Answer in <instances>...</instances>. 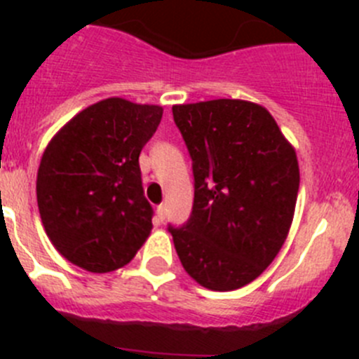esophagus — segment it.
<instances>
[{"label":"esophagus","instance_id":"esophagus-1","mask_svg":"<svg viewBox=\"0 0 359 359\" xmlns=\"http://www.w3.org/2000/svg\"><path fill=\"white\" fill-rule=\"evenodd\" d=\"M165 205H158L156 207V221L158 223H163L165 221Z\"/></svg>","mask_w":359,"mask_h":359}]
</instances>
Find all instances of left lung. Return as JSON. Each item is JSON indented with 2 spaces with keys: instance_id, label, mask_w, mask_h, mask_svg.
<instances>
[{
  "instance_id": "8db88e82",
  "label": "left lung",
  "mask_w": 359,
  "mask_h": 359,
  "mask_svg": "<svg viewBox=\"0 0 359 359\" xmlns=\"http://www.w3.org/2000/svg\"><path fill=\"white\" fill-rule=\"evenodd\" d=\"M192 160L194 205L169 224L187 273L212 291L255 280L286 241L300 172L294 149L259 104L219 98L172 107Z\"/></svg>"
}]
</instances>
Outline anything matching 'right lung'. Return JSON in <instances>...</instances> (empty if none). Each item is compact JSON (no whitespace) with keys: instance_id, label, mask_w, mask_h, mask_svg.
I'll use <instances>...</instances> for the list:
<instances>
[{"instance_id":"right-lung-1","label":"right lung","mask_w":359,"mask_h":359,"mask_svg":"<svg viewBox=\"0 0 359 359\" xmlns=\"http://www.w3.org/2000/svg\"><path fill=\"white\" fill-rule=\"evenodd\" d=\"M163 109L123 98L86 107L53 136L37 170L46 236L72 264L107 273L131 262L151 233L138 158Z\"/></svg>"}]
</instances>
